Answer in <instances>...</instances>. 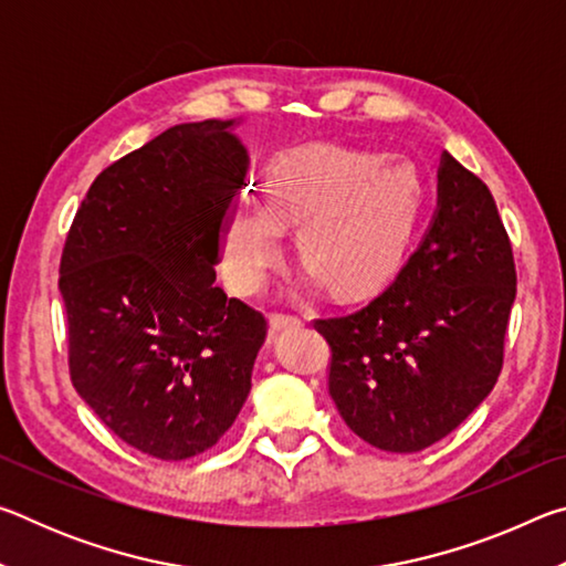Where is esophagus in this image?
I'll use <instances>...</instances> for the list:
<instances>
[{
  "label": "esophagus",
  "mask_w": 566,
  "mask_h": 566,
  "mask_svg": "<svg viewBox=\"0 0 566 566\" xmlns=\"http://www.w3.org/2000/svg\"><path fill=\"white\" fill-rule=\"evenodd\" d=\"M294 327H302V319L292 317V314H272V317H270V329L272 332L294 329Z\"/></svg>",
  "instance_id": "esophagus-1"
}]
</instances>
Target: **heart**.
I'll list each match as a JSON object with an SVG mask.
<instances>
[{
  "label": "heart",
  "instance_id": "obj_1",
  "mask_svg": "<svg viewBox=\"0 0 566 566\" xmlns=\"http://www.w3.org/2000/svg\"><path fill=\"white\" fill-rule=\"evenodd\" d=\"M266 202L242 195L222 224V256L232 280L260 290L280 262L284 224L312 284L339 296L371 294L395 280L407 260L424 199L419 169L405 157L306 145L266 167Z\"/></svg>",
  "mask_w": 566,
  "mask_h": 566
}]
</instances>
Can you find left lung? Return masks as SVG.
Returning a JSON list of instances; mask_svg holds the SVG:
<instances>
[{"label":"left lung","instance_id":"obj_1","mask_svg":"<svg viewBox=\"0 0 566 566\" xmlns=\"http://www.w3.org/2000/svg\"><path fill=\"white\" fill-rule=\"evenodd\" d=\"M516 296L512 244L492 191L444 151L437 212L397 280L361 310L317 319L329 397L364 442L421 452L494 389Z\"/></svg>","mask_w":566,"mask_h":566}]
</instances>
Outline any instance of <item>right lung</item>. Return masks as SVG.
<instances>
[{
	"mask_svg": "<svg viewBox=\"0 0 566 566\" xmlns=\"http://www.w3.org/2000/svg\"><path fill=\"white\" fill-rule=\"evenodd\" d=\"M234 124H177L114 161L62 252L72 385L122 442L165 462L234 424L266 337L262 314L214 284L249 167Z\"/></svg>",
	"mask_w": 566,
	"mask_h": 566,
	"instance_id": "right-lung-1",
	"label": "right lung"
}]
</instances>
